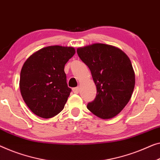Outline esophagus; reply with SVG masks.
Returning <instances> with one entry per match:
<instances>
[{"label":"esophagus","mask_w":160,"mask_h":160,"mask_svg":"<svg viewBox=\"0 0 160 160\" xmlns=\"http://www.w3.org/2000/svg\"><path fill=\"white\" fill-rule=\"evenodd\" d=\"M73 93L78 94V92H79V87H77L73 88Z\"/></svg>","instance_id":"esophagus-1"}]
</instances>
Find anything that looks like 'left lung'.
I'll return each instance as SVG.
<instances>
[{"label":"left lung","instance_id":"1","mask_svg":"<svg viewBox=\"0 0 160 160\" xmlns=\"http://www.w3.org/2000/svg\"><path fill=\"white\" fill-rule=\"evenodd\" d=\"M80 59L89 67L97 87L88 110L102 119L116 116L130 100L135 73L129 58L114 46L96 43L77 49Z\"/></svg>","mask_w":160,"mask_h":160}]
</instances>
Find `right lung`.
<instances>
[{
    "mask_svg": "<svg viewBox=\"0 0 160 160\" xmlns=\"http://www.w3.org/2000/svg\"><path fill=\"white\" fill-rule=\"evenodd\" d=\"M75 52L72 47L48 46L24 62L20 73L21 94L38 116L50 118L63 110L71 92L64 67Z\"/></svg>",
    "mask_w": 160,
    "mask_h": 160,
    "instance_id": "right-lung-1",
    "label": "right lung"
}]
</instances>
